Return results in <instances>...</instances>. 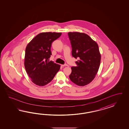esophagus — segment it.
<instances>
[{
  "mask_svg": "<svg viewBox=\"0 0 129 129\" xmlns=\"http://www.w3.org/2000/svg\"><path fill=\"white\" fill-rule=\"evenodd\" d=\"M61 66L62 67L69 66H68V65H67L66 64H64V65H61Z\"/></svg>",
  "mask_w": 129,
  "mask_h": 129,
  "instance_id": "34e87169",
  "label": "esophagus"
}]
</instances>
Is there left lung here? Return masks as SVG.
Instances as JSON below:
<instances>
[{
	"mask_svg": "<svg viewBox=\"0 0 129 129\" xmlns=\"http://www.w3.org/2000/svg\"><path fill=\"white\" fill-rule=\"evenodd\" d=\"M72 55L78 60L76 67H71L70 80L79 86L92 82L97 74L101 62V54L98 43L89 35L79 32H69Z\"/></svg>",
	"mask_w": 129,
	"mask_h": 129,
	"instance_id": "obj_1",
	"label": "left lung"
}]
</instances>
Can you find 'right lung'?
Returning a JSON list of instances; mask_svg holds the SVG:
<instances>
[{"label": "right lung", "instance_id": "1", "mask_svg": "<svg viewBox=\"0 0 129 129\" xmlns=\"http://www.w3.org/2000/svg\"><path fill=\"white\" fill-rule=\"evenodd\" d=\"M61 33L44 32L36 35L25 49L24 65L31 81L37 86L46 85L53 79L60 65L49 61L52 43Z\"/></svg>", "mask_w": 129, "mask_h": 129}]
</instances>
